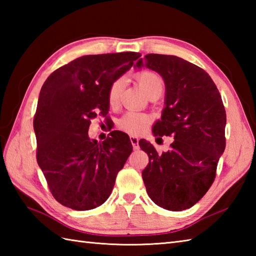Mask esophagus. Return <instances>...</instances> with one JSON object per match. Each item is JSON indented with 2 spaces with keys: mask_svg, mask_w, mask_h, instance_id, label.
<instances>
[{
  "mask_svg": "<svg viewBox=\"0 0 256 256\" xmlns=\"http://www.w3.org/2000/svg\"><path fill=\"white\" fill-rule=\"evenodd\" d=\"M130 140H131L134 150H138V138L132 135V136H130Z\"/></svg>",
  "mask_w": 256,
  "mask_h": 256,
  "instance_id": "esophagus-1",
  "label": "esophagus"
}]
</instances>
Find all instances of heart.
Segmentation results:
<instances>
[{
    "mask_svg": "<svg viewBox=\"0 0 256 256\" xmlns=\"http://www.w3.org/2000/svg\"><path fill=\"white\" fill-rule=\"evenodd\" d=\"M135 80L138 84L144 94L148 98L150 96H157L158 98L165 88L164 80L160 76L152 72V70H143L138 74H135ZM123 82L122 80H116L111 84L110 89H108V104L111 106H118L120 102V98H121V91H122ZM150 124V118L144 116V114L140 113H128L120 120L118 126L122 131L126 132L128 134H140L148 128Z\"/></svg>",
    "mask_w": 256,
    "mask_h": 256,
    "instance_id": "1",
    "label": "heart"
}]
</instances>
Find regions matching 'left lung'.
I'll return each mask as SVG.
<instances>
[{
	"label": "left lung",
	"mask_w": 256,
	"mask_h": 256,
	"mask_svg": "<svg viewBox=\"0 0 256 256\" xmlns=\"http://www.w3.org/2000/svg\"><path fill=\"white\" fill-rule=\"evenodd\" d=\"M142 67L158 72L165 82V108L153 134L174 138L172 148L162 154L148 140H140L150 160L142 172L146 192L162 208L186 210L204 197L216 178L226 148L224 103L210 76L182 58L148 54L135 64Z\"/></svg>",
	"instance_id": "8db88e82"
}]
</instances>
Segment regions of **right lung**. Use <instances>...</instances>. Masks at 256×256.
Here are the masks:
<instances>
[{
	"label": "right lung",
	"mask_w": 256,
	"mask_h": 256,
	"mask_svg": "<svg viewBox=\"0 0 256 256\" xmlns=\"http://www.w3.org/2000/svg\"><path fill=\"white\" fill-rule=\"evenodd\" d=\"M140 56L125 52L79 57L42 84L34 116L36 157L62 206L91 210L110 197L118 172L133 150L131 140L128 134L113 131L98 143L88 131L91 120L108 112L111 84Z\"/></svg>",
	"instance_id": "right-lung-1"
}]
</instances>
